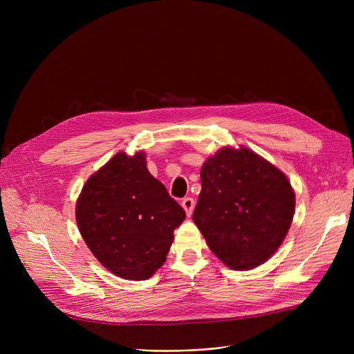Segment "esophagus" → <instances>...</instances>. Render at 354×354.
<instances>
[{"mask_svg": "<svg viewBox=\"0 0 354 354\" xmlns=\"http://www.w3.org/2000/svg\"><path fill=\"white\" fill-rule=\"evenodd\" d=\"M180 205H182V208L185 209V212H187V215L191 216L192 212H194V208H195V201H194L192 198H185V199L182 201Z\"/></svg>", "mask_w": 354, "mask_h": 354, "instance_id": "1", "label": "esophagus"}]
</instances>
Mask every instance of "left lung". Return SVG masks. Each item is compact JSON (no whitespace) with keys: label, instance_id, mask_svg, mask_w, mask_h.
Masks as SVG:
<instances>
[{"label":"left lung","instance_id":"1","mask_svg":"<svg viewBox=\"0 0 354 354\" xmlns=\"http://www.w3.org/2000/svg\"><path fill=\"white\" fill-rule=\"evenodd\" d=\"M194 222L227 267L264 264L291 227L295 194L288 178L251 149L224 146L201 167Z\"/></svg>","mask_w":354,"mask_h":354}]
</instances>
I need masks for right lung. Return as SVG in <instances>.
<instances>
[{
  "label": "right lung",
  "instance_id": "1",
  "mask_svg": "<svg viewBox=\"0 0 354 354\" xmlns=\"http://www.w3.org/2000/svg\"><path fill=\"white\" fill-rule=\"evenodd\" d=\"M185 211L151 175L146 153L118 152L77 198L76 221L97 261L124 280L143 281L166 261Z\"/></svg>",
  "mask_w": 354,
  "mask_h": 354
}]
</instances>
